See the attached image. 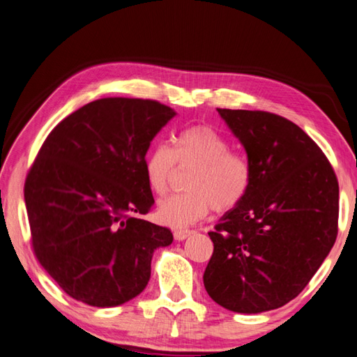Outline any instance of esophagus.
<instances>
[{"label": "esophagus", "instance_id": "34e87169", "mask_svg": "<svg viewBox=\"0 0 357 357\" xmlns=\"http://www.w3.org/2000/svg\"><path fill=\"white\" fill-rule=\"evenodd\" d=\"M190 234H192L190 229H176L174 231V238L178 240V242H181V240L188 238Z\"/></svg>", "mask_w": 357, "mask_h": 357}]
</instances>
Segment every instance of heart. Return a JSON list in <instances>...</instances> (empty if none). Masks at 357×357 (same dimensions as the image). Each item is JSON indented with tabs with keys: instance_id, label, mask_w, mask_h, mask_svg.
<instances>
[{
	"instance_id": "obj_1",
	"label": "heart",
	"mask_w": 357,
	"mask_h": 357,
	"mask_svg": "<svg viewBox=\"0 0 357 357\" xmlns=\"http://www.w3.org/2000/svg\"><path fill=\"white\" fill-rule=\"evenodd\" d=\"M176 163L195 167L188 180L186 194L171 195L159 202L158 219L163 225L185 228L216 211L237 207L250 185L248 160L229 151V144L210 126H192L178 133L174 147L156 144L144 159L147 185L156 195H163Z\"/></svg>"
}]
</instances>
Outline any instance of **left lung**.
Masks as SVG:
<instances>
[{"label":"left lung","instance_id":"1","mask_svg":"<svg viewBox=\"0 0 357 357\" xmlns=\"http://www.w3.org/2000/svg\"><path fill=\"white\" fill-rule=\"evenodd\" d=\"M242 144L250 185L208 236L204 287L225 310L259 314L301 293L338 234L340 188L320 147L279 115L218 109Z\"/></svg>","mask_w":357,"mask_h":357}]
</instances>
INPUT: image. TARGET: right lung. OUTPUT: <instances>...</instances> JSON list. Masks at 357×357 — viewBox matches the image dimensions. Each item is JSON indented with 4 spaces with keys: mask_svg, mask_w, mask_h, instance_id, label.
Instances as JSON below:
<instances>
[{
    "mask_svg": "<svg viewBox=\"0 0 357 357\" xmlns=\"http://www.w3.org/2000/svg\"><path fill=\"white\" fill-rule=\"evenodd\" d=\"M172 117L156 100L99 99L56 124L38 151L24 189L33 249L76 301L129 302L150 281L153 252L172 243L168 228L141 219L155 204L144 159Z\"/></svg>",
    "mask_w": 357,
    "mask_h": 357,
    "instance_id": "obj_1",
    "label": "right lung"
}]
</instances>
